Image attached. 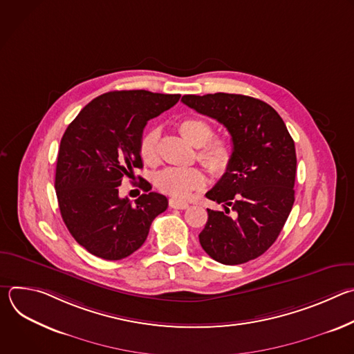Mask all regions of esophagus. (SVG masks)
Masks as SVG:
<instances>
[{"label": "esophagus", "mask_w": 354, "mask_h": 354, "mask_svg": "<svg viewBox=\"0 0 354 354\" xmlns=\"http://www.w3.org/2000/svg\"><path fill=\"white\" fill-rule=\"evenodd\" d=\"M169 206L172 209H179V210H185V209L189 207L186 201H182V200H178V198H169Z\"/></svg>", "instance_id": "34e87169"}]
</instances>
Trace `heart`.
I'll list each match as a JSON object with an SVG mask.
<instances>
[{
  "mask_svg": "<svg viewBox=\"0 0 354 354\" xmlns=\"http://www.w3.org/2000/svg\"><path fill=\"white\" fill-rule=\"evenodd\" d=\"M180 136L194 147H200L197 158L212 174L227 172L232 161V148L224 138H213V127L201 119L186 118L178 123ZM138 154L144 164L157 165L158 130L151 129L142 134L138 142ZM157 187L175 198H185L192 192L206 185V175L200 168H168L156 176Z\"/></svg>",
  "mask_w": 354,
  "mask_h": 354,
  "instance_id": "1",
  "label": "heart"
}]
</instances>
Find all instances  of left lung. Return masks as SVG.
<instances>
[{
	"label": "left lung",
	"mask_w": 354,
	"mask_h": 354,
	"mask_svg": "<svg viewBox=\"0 0 354 354\" xmlns=\"http://www.w3.org/2000/svg\"><path fill=\"white\" fill-rule=\"evenodd\" d=\"M182 102L224 124L232 141L230 168L206 193L224 210L207 209L200 245L223 265L257 259L277 239L294 205V140L261 99L218 92L185 95Z\"/></svg>",
	"instance_id": "1"
}]
</instances>
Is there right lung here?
<instances>
[{"mask_svg": "<svg viewBox=\"0 0 354 354\" xmlns=\"http://www.w3.org/2000/svg\"><path fill=\"white\" fill-rule=\"evenodd\" d=\"M179 97L144 89L112 91L91 100L68 124L55 186L64 224L89 254L106 261L127 258L144 243L151 223L167 210L164 194L144 193L131 203L119 196V186L124 176L142 168L138 142L147 122ZM140 187L151 189L145 179Z\"/></svg>", "mask_w": 354, "mask_h": 354, "instance_id": "obj_1", "label": "right lung"}]
</instances>
